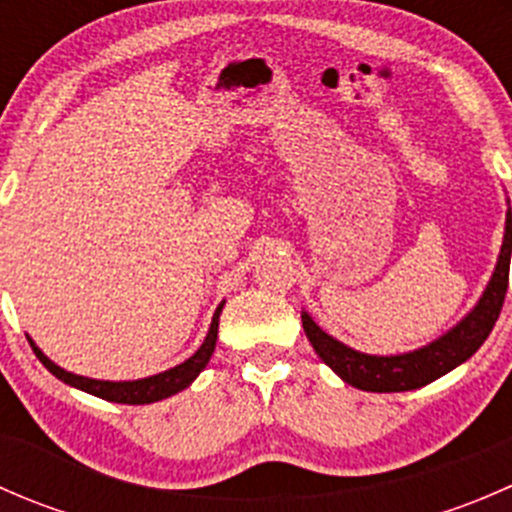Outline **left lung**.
<instances>
[{
	"mask_svg": "<svg viewBox=\"0 0 512 512\" xmlns=\"http://www.w3.org/2000/svg\"><path fill=\"white\" fill-rule=\"evenodd\" d=\"M510 252H512V213L508 210L505 218V240L500 247L498 265H495L493 280L488 282V289L483 292L480 302L476 304L471 314L463 319L458 327L443 334L428 347L416 349V352L399 354V356H369L354 352V349L344 347L342 342L324 334L317 324L312 322L309 314H302V327L307 332L309 344L319 359L337 371L347 384L356 386L364 391H376V394H391V391H411L421 389V386L431 384L438 376L448 374L471 359L478 352L480 344L488 339L493 332L495 322L503 309L505 292H508V277H510Z\"/></svg>",
	"mask_w": 512,
	"mask_h": 512,
	"instance_id": "8db88e82",
	"label": "left lung"
}]
</instances>
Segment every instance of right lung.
<instances>
[{
  "mask_svg": "<svg viewBox=\"0 0 512 512\" xmlns=\"http://www.w3.org/2000/svg\"><path fill=\"white\" fill-rule=\"evenodd\" d=\"M220 309H223V304L215 309L213 324H210V332H208V337H205L203 347L190 356L188 361L178 364L175 369L163 371V374L148 376V379H138V381H96V379H86V376H76V374H71V371H64L61 366H56L54 361L46 359L32 339H29V344H32L34 354L39 356L41 364H44L46 369L56 376V379L64 381V384L76 386V389H81V391H89V394L98 396V399L116 401V404H153V401L168 399V396L183 391L185 386H190V381H193L195 376L205 369V364H208L210 356H213V352H215V342H218Z\"/></svg>",
  "mask_w": 512,
  "mask_h": 512,
  "instance_id": "right-lung-1",
  "label": "right lung"
}]
</instances>
